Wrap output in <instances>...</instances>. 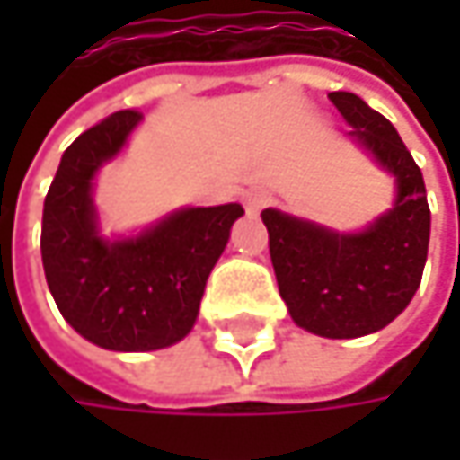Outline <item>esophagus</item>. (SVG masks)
Here are the masks:
<instances>
[{"label":"esophagus","mask_w":460,"mask_h":460,"mask_svg":"<svg viewBox=\"0 0 460 460\" xmlns=\"http://www.w3.org/2000/svg\"><path fill=\"white\" fill-rule=\"evenodd\" d=\"M266 205H269V194H266V191L255 189V191H247V194H244V210H247L250 216H258Z\"/></svg>","instance_id":"34e87169"}]
</instances>
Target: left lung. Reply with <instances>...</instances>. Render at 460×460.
<instances>
[{"label":"left lung","instance_id":"left-lung-1","mask_svg":"<svg viewBox=\"0 0 460 460\" xmlns=\"http://www.w3.org/2000/svg\"><path fill=\"white\" fill-rule=\"evenodd\" d=\"M367 148L397 181L389 213L359 234H338L263 210L279 296L298 327L322 338H359L386 327L415 296L429 252L431 213L420 167L394 130L354 93L327 95Z\"/></svg>","mask_w":460,"mask_h":460}]
</instances>
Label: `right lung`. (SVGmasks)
Here are the masks:
<instances>
[{
	"label": "right lung",
	"instance_id": "1",
	"mask_svg": "<svg viewBox=\"0 0 460 460\" xmlns=\"http://www.w3.org/2000/svg\"><path fill=\"white\" fill-rule=\"evenodd\" d=\"M117 111L74 140L45 197L42 263L47 288L82 338L111 351H154L194 327L208 277L242 205L186 208L133 239L98 234L93 178L138 125Z\"/></svg>",
	"mask_w": 460,
	"mask_h": 460
}]
</instances>
